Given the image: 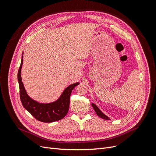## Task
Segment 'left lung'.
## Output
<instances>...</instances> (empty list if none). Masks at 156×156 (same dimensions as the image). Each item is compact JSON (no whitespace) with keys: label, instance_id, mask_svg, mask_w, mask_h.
<instances>
[{"label":"left lung","instance_id":"1","mask_svg":"<svg viewBox=\"0 0 156 156\" xmlns=\"http://www.w3.org/2000/svg\"><path fill=\"white\" fill-rule=\"evenodd\" d=\"M92 106L94 108V111H95V112H96V114H97L98 116H100V118H101V119H103L109 120V118H108L106 115H105L104 114H103V113L100 109H99V108L95 104H94V103H92Z\"/></svg>","mask_w":156,"mask_h":156}]
</instances>
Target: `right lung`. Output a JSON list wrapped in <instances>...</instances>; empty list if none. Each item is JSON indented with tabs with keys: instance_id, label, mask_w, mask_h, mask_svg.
<instances>
[{
	"instance_id": "obj_1",
	"label": "right lung",
	"mask_w": 156,
	"mask_h": 156,
	"mask_svg": "<svg viewBox=\"0 0 156 156\" xmlns=\"http://www.w3.org/2000/svg\"><path fill=\"white\" fill-rule=\"evenodd\" d=\"M23 56L20 69L18 71L17 79L20 85V95L23 106L29 111L35 119L42 122L50 123L62 119L67 115L69 110L70 95L72 90L79 84H72L64 90L58 100L50 103H40L31 99L27 94L21 81V68Z\"/></svg>"
}]
</instances>
